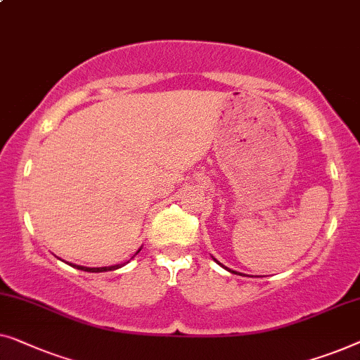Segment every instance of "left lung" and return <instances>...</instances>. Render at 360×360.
<instances>
[{
  "mask_svg": "<svg viewBox=\"0 0 360 360\" xmlns=\"http://www.w3.org/2000/svg\"><path fill=\"white\" fill-rule=\"evenodd\" d=\"M212 259H214V261L217 262V264H220V262H219V261H217V259H215V257H212ZM220 266H221V264H220ZM221 267H225V266H221ZM225 269H226V271H229V272H233V274H236V272H235V271H231V269H229V267H225Z\"/></svg>",
  "mask_w": 360,
  "mask_h": 360,
  "instance_id": "8db88e82",
  "label": "left lung"
}]
</instances>
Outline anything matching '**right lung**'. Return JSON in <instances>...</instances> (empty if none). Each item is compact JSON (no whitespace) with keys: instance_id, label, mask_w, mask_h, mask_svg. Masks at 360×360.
<instances>
[{"instance_id":"right-lung-1","label":"right lung","mask_w":360,"mask_h":360,"mask_svg":"<svg viewBox=\"0 0 360 360\" xmlns=\"http://www.w3.org/2000/svg\"><path fill=\"white\" fill-rule=\"evenodd\" d=\"M141 250V248H140ZM140 250L135 252L134 256H136L140 252ZM131 259H134V257H131ZM70 266H73V267H77V269H79V271H86V272H108V271H115V269H119V267H122L124 264H115V266H109V267H84V266H78V264H72V262H68Z\"/></svg>"}]
</instances>
